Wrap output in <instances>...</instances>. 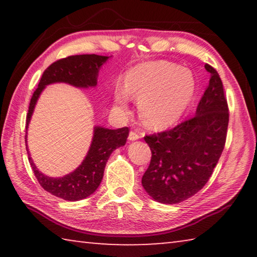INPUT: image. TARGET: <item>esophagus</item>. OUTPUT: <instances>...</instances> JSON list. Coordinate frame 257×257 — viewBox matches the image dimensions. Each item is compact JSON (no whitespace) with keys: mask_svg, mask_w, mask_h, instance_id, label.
Returning <instances> with one entry per match:
<instances>
[{"mask_svg":"<svg viewBox=\"0 0 257 257\" xmlns=\"http://www.w3.org/2000/svg\"><path fill=\"white\" fill-rule=\"evenodd\" d=\"M141 137H142L141 134H138L136 132H130L128 138H129V141H137V139H139Z\"/></svg>","mask_w":257,"mask_h":257,"instance_id":"esophagus-1","label":"esophagus"}]
</instances>
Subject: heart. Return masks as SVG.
Instances as JSON below:
<instances>
[{
    "mask_svg": "<svg viewBox=\"0 0 257 257\" xmlns=\"http://www.w3.org/2000/svg\"><path fill=\"white\" fill-rule=\"evenodd\" d=\"M195 80L186 68L167 61L144 63L129 72L124 88L114 94V106L127 111L129 96L138 98L139 115L150 127H164L179 118L193 98Z\"/></svg>",
    "mask_w": 257,
    "mask_h": 257,
    "instance_id": "obj_1",
    "label": "heart"
}]
</instances>
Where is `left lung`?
Wrapping results in <instances>:
<instances>
[{
    "instance_id": "1",
    "label": "left lung",
    "mask_w": 257,
    "mask_h": 257,
    "mask_svg": "<svg viewBox=\"0 0 257 257\" xmlns=\"http://www.w3.org/2000/svg\"><path fill=\"white\" fill-rule=\"evenodd\" d=\"M205 69L211 78L195 116L170 130L144 137L152 158L142 185L156 202L178 204L197 194L222 154L228 103L219 73L207 63Z\"/></svg>"
}]
</instances>
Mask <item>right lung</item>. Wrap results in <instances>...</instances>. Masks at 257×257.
Returning a JSON list of instances; mask_svg holds the SVG:
<instances>
[{
  "label": "right lung",
  "instance_id": "1",
  "mask_svg": "<svg viewBox=\"0 0 257 257\" xmlns=\"http://www.w3.org/2000/svg\"><path fill=\"white\" fill-rule=\"evenodd\" d=\"M108 58L110 56L96 54L71 55L55 61L49 68H46V70L43 72L37 89L35 90L30 99L27 119H26V130L28 128L37 99L45 86L54 82H67L79 88L95 87L97 85L99 69ZM128 135V127L119 129L95 127L92 144L84 161L75 171L61 178L47 177L38 170L30 158L27 147V133L25 139L29 163L40 185L56 197L75 202L88 197L98 188L103 179L104 169L108 158L113 151L125 144Z\"/></svg>",
  "mask_w": 257,
  "mask_h": 257
}]
</instances>
